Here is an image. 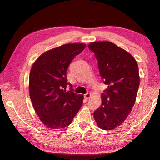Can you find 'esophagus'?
<instances>
[{"mask_svg": "<svg viewBox=\"0 0 160 160\" xmlns=\"http://www.w3.org/2000/svg\"><path fill=\"white\" fill-rule=\"evenodd\" d=\"M90 97H91V93H87L86 94L84 95V98L86 99H88Z\"/></svg>", "mask_w": 160, "mask_h": 160, "instance_id": "34e87169", "label": "esophagus"}]
</instances>
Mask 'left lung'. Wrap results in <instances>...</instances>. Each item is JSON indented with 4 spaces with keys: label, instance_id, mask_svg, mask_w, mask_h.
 Returning <instances> with one entry per match:
<instances>
[{
    "label": "left lung",
    "instance_id": "left-lung-1",
    "mask_svg": "<svg viewBox=\"0 0 160 160\" xmlns=\"http://www.w3.org/2000/svg\"><path fill=\"white\" fill-rule=\"evenodd\" d=\"M88 47L98 61L99 73L108 89L93 117L99 128L111 130L123 123L135 102L139 85L138 65L129 52L109 41L92 42Z\"/></svg>",
    "mask_w": 160,
    "mask_h": 160
}]
</instances>
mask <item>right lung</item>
Wrapping results in <instances>:
<instances>
[{
	"label": "right lung",
	"mask_w": 160,
	"mask_h": 160,
	"mask_svg": "<svg viewBox=\"0 0 160 160\" xmlns=\"http://www.w3.org/2000/svg\"><path fill=\"white\" fill-rule=\"evenodd\" d=\"M85 47L84 43H67L43 52L33 62L28 81L30 98L48 128L68 126L83 104V95L75 94L71 88L66 91V74L72 60Z\"/></svg>",
	"instance_id": "add662e5"
}]
</instances>
